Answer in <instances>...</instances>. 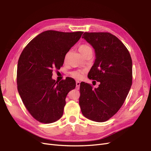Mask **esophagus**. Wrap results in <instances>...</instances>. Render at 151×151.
<instances>
[{
	"label": "esophagus",
	"instance_id": "esophagus-1",
	"mask_svg": "<svg viewBox=\"0 0 151 151\" xmlns=\"http://www.w3.org/2000/svg\"><path fill=\"white\" fill-rule=\"evenodd\" d=\"M80 86V82L78 81H76V89H79Z\"/></svg>",
	"mask_w": 151,
	"mask_h": 151
}]
</instances>
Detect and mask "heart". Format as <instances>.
Here are the masks:
<instances>
[{
    "label": "heart",
    "instance_id": "1",
    "mask_svg": "<svg viewBox=\"0 0 151 151\" xmlns=\"http://www.w3.org/2000/svg\"><path fill=\"white\" fill-rule=\"evenodd\" d=\"M89 50H92V49L88 45H82L79 47V51L82 55ZM82 74H83V71L80 70L73 71L71 73V76L73 77L74 78H76V79H80V78H81L82 76Z\"/></svg>",
    "mask_w": 151,
    "mask_h": 151
}]
</instances>
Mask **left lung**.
<instances>
[{"instance_id":"8db88e82","label":"left lung","mask_w":151,"mask_h":151,"mask_svg":"<svg viewBox=\"0 0 151 151\" xmlns=\"http://www.w3.org/2000/svg\"><path fill=\"white\" fill-rule=\"evenodd\" d=\"M95 52L88 78L100 82L97 88L80 84L79 104L83 115L97 122L114 116L122 106L132 84V60L120 40L109 32H84Z\"/></svg>"}]
</instances>
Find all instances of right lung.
<instances>
[{
	"mask_svg": "<svg viewBox=\"0 0 151 151\" xmlns=\"http://www.w3.org/2000/svg\"><path fill=\"white\" fill-rule=\"evenodd\" d=\"M83 33L44 31L28 43L19 56L18 93L28 112L39 122L53 123L63 115L65 99L75 88L76 82L67 78L58 83L52 79V71L62 67L65 55Z\"/></svg>",
	"mask_w": 151,
	"mask_h": 151,
	"instance_id": "obj_1",
	"label": "right lung"
}]
</instances>
